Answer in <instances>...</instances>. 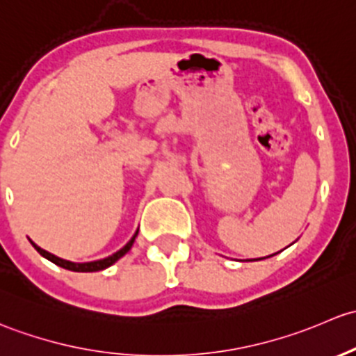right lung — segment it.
I'll list each match as a JSON object with an SVG mask.
<instances>
[{
	"label": "right lung",
	"mask_w": 356,
	"mask_h": 356,
	"mask_svg": "<svg viewBox=\"0 0 356 356\" xmlns=\"http://www.w3.org/2000/svg\"><path fill=\"white\" fill-rule=\"evenodd\" d=\"M137 234H138V232L135 233L134 236H131V240L128 241L127 245H124V247L122 248V250L116 252V254L109 255V257L101 259V260H94V262H82V264H79V262H70V260L60 259V257H56V255H53V254H49V252H46V250H44V248L38 247V245H35L34 241H31V243L34 245V248H35V250L39 252V254L42 255V257H46L47 260H51V262L56 264V266L63 267V269L75 270V273H96V270H102V269H106V267L113 266V264H115L116 260L122 259L123 255L127 254V252L130 250V248H131V245H134V241H135V238H137Z\"/></svg>",
	"instance_id": "add662e5"
}]
</instances>
